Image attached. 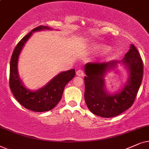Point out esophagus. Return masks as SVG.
<instances>
[{
    "instance_id": "esophagus-1",
    "label": "esophagus",
    "mask_w": 149,
    "mask_h": 149,
    "mask_svg": "<svg viewBox=\"0 0 149 149\" xmlns=\"http://www.w3.org/2000/svg\"><path fill=\"white\" fill-rule=\"evenodd\" d=\"M76 75L78 76H81V77H83L84 76V71H83L82 69H79V70L77 71L76 72Z\"/></svg>"
}]
</instances>
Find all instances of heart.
Wrapping results in <instances>:
<instances>
[{"mask_svg":"<svg viewBox=\"0 0 149 149\" xmlns=\"http://www.w3.org/2000/svg\"><path fill=\"white\" fill-rule=\"evenodd\" d=\"M97 49H108V47L105 46V45H97L96 46Z\"/></svg>","mask_w":149,"mask_h":149,"instance_id":"heart-1","label":"heart"}]
</instances>
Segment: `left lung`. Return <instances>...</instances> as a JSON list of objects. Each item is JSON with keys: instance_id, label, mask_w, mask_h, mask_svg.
Listing matches in <instances>:
<instances>
[{"instance_id": "obj_1", "label": "left lung", "mask_w": 149, "mask_h": 149, "mask_svg": "<svg viewBox=\"0 0 149 149\" xmlns=\"http://www.w3.org/2000/svg\"><path fill=\"white\" fill-rule=\"evenodd\" d=\"M121 62L130 72L129 80L121 91L110 95L104 88V76L107 71ZM143 63L134 45L121 61L88 63L84 71V100L91 112L104 118L117 116L134 104L143 78Z\"/></svg>"}]
</instances>
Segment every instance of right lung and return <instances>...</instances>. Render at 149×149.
Segmentation results:
<instances>
[{
    "label": "right lung",
    "mask_w": 149,
    "mask_h": 149,
    "mask_svg": "<svg viewBox=\"0 0 149 149\" xmlns=\"http://www.w3.org/2000/svg\"><path fill=\"white\" fill-rule=\"evenodd\" d=\"M51 30L45 26H39L33 29L19 41L12 54L10 61L9 87L15 98L22 106L37 112H46L53 109L62 97L65 86L76 75L74 69L61 72L50 80L45 86L35 91L26 88L19 78L17 62L22 47L33 32Z\"/></svg>",
    "instance_id": "obj_1"
}]
</instances>
